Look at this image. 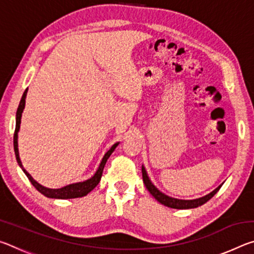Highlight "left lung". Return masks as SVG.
<instances>
[{"label":"left lung","instance_id":"1","mask_svg":"<svg viewBox=\"0 0 254 254\" xmlns=\"http://www.w3.org/2000/svg\"><path fill=\"white\" fill-rule=\"evenodd\" d=\"M142 178H143V183L145 185V187H147V189L150 191V194H151L154 198L159 201V203H161L165 206H168L170 208H177V209H188V208L198 207V206L205 204L206 201H208L210 198H212V197L216 194V192L220 190V188L222 187L221 185V186H218L216 189H214L212 192H209L208 195L200 197V198L185 200V199L174 198V197H169L159 190V189L151 183V180L149 179L147 171H145V168L143 166H142Z\"/></svg>","mask_w":254,"mask_h":254}]
</instances>
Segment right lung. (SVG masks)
Segmentation results:
<instances>
[{
    "label": "right lung",
    "instance_id": "add662e5",
    "mask_svg": "<svg viewBox=\"0 0 254 254\" xmlns=\"http://www.w3.org/2000/svg\"><path fill=\"white\" fill-rule=\"evenodd\" d=\"M27 93H28V88L25 89L22 98H21L20 104L18 107V111H16V119H15V131H14V136H13V145H14V152H15V158L16 161H18L19 166L22 168L23 173L27 175V177L29 178L30 182L34 186V188L37 189L38 191H40L42 195H45L46 197H49V198H57V199H70V198H78V197H83L88 194L89 191H92L94 188H95L98 183H100L102 174H103V169H104V166L107 161V159L110 158V156L112 154V152L114 151L115 148L118 147V143L113 144L111 147V149L107 151L104 157H103L102 161L98 166V168L96 170V173L94 174V176L92 178H89L85 182H80V183H76V184H70L67 185L65 187L58 188V189H51V188H47L45 186H42L39 183H37L34 180L31 175H30L27 170L23 168L22 162L20 160V156H19V149H18V132L20 130V124H21V117H22V112L24 110L25 106V97H27Z\"/></svg>",
    "mask_w": 254,
    "mask_h": 254
}]
</instances>
